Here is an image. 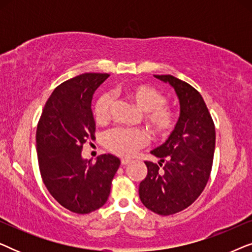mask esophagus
<instances>
[{
	"label": "esophagus",
	"instance_id": "obj_1",
	"mask_svg": "<svg viewBox=\"0 0 252 252\" xmlns=\"http://www.w3.org/2000/svg\"><path fill=\"white\" fill-rule=\"evenodd\" d=\"M129 163H130L129 159H125V158H124V159H122V165H127V164H129Z\"/></svg>",
	"mask_w": 252,
	"mask_h": 252
}]
</instances>
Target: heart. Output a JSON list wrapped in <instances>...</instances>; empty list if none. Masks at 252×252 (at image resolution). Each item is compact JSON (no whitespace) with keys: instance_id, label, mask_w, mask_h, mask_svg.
<instances>
[{"instance_id":"1","label":"heart","mask_w":252,"mask_h":252,"mask_svg":"<svg viewBox=\"0 0 252 252\" xmlns=\"http://www.w3.org/2000/svg\"><path fill=\"white\" fill-rule=\"evenodd\" d=\"M130 101L144 112V119L155 135L165 136L175 125L177 116L173 110L166 105L165 95L150 86L133 85L125 89ZM113 95L104 93L96 101L94 116L97 122H104L109 118L113 105ZM147 134L140 128H124L116 127L103 135V144L111 153L122 157H130L135 151L147 143Z\"/></svg>"}]
</instances>
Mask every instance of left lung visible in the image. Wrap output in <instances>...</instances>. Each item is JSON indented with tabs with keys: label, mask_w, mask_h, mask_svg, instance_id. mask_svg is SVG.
Returning <instances> with one entry per match:
<instances>
[{
	"label": "left lung",
	"mask_w": 252,
	"mask_h": 252,
	"mask_svg": "<svg viewBox=\"0 0 252 252\" xmlns=\"http://www.w3.org/2000/svg\"><path fill=\"white\" fill-rule=\"evenodd\" d=\"M154 77L174 89L180 116L168 139L150 151L159 158L160 165L144 161L148 173L141 181L139 195L147 209L168 216L188 208L208 184L216 129L204 99L194 87L170 74Z\"/></svg>",
	"instance_id": "left-lung-1"
}]
</instances>
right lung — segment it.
Masks as SVG:
<instances>
[{"mask_svg": "<svg viewBox=\"0 0 252 252\" xmlns=\"http://www.w3.org/2000/svg\"><path fill=\"white\" fill-rule=\"evenodd\" d=\"M108 77L84 73L64 81L48 98L37 124V160L44 185L62 206L79 215L105 204L120 165L110 154L98 156L94 164L81 156L82 144L95 137L93 95Z\"/></svg>", "mask_w": 252, "mask_h": 252, "instance_id": "obj_1", "label": "right lung"}]
</instances>
